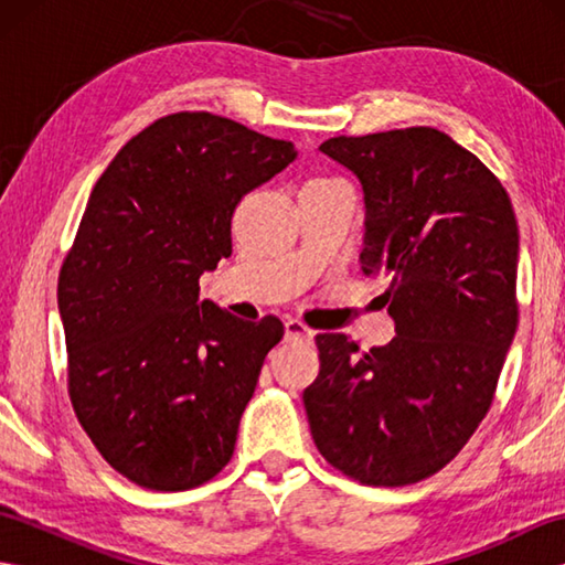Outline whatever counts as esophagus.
<instances>
[{"label":"esophagus","instance_id":"esophagus-1","mask_svg":"<svg viewBox=\"0 0 565 565\" xmlns=\"http://www.w3.org/2000/svg\"><path fill=\"white\" fill-rule=\"evenodd\" d=\"M286 342H310L313 340V330H308L301 320H286Z\"/></svg>","mask_w":565,"mask_h":565}]
</instances>
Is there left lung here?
Returning a JSON list of instances; mask_svg holds the SVG:
<instances>
[{
  "instance_id": "left-lung-1",
  "label": "left lung",
  "mask_w": 565,
  "mask_h": 565,
  "mask_svg": "<svg viewBox=\"0 0 565 565\" xmlns=\"http://www.w3.org/2000/svg\"><path fill=\"white\" fill-rule=\"evenodd\" d=\"M364 191L362 271L386 279L395 338L359 354L318 334L303 391L318 451L366 486L447 466L481 425L518 330L520 231L498 177L437 128L330 138Z\"/></svg>"
}]
</instances>
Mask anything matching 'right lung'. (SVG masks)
I'll return each instance as SVG.
<instances>
[{"label":"right lung","mask_w":565,"mask_h":565,"mask_svg":"<svg viewBox=\"0 0 565 565\" xmlns=\"http://www.w3.org/2000/svg\"><path fill=\"white\" fill-rule=\"evenodd\" d=\"M296 154L289 140L182 111L130 138L94 184L57 308L72 407L128 481L186 490L231 461L284 326L201 301L199 276L231 257L239 199Z\"/></svg>","instance_id":"add662e5"}]
</instances>
